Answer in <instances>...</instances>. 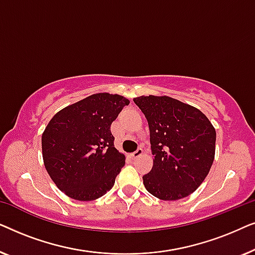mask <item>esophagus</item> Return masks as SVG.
<instances>
[{
    "label": "esophagus",
    "mask_w": 255,
    "mask_h": 255,
    "mask_svg": "<svg viewBox=\"0 0 255 255\" xmlns=\"http://www.w3.org/2000/svg\"><path fill=\"white\" fill-rule=\"evenodd\" d=\"M142 155H144V151H142V148H138L137 151L133 152V153H132V154H131V156H132V158H133V159L140 158V156H142Z\"/></svg>",
    "instance_id": "obj_1"
}]
</instances>
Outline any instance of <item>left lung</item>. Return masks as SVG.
Masks as SVG:
<instances>
[{
  "instance_id": "obj_1",
  "label": "left lung",
  "mask_w": 255,
  "mask_h": 255,
  "mask_svg": "<svg viewBox=\"0 0 255 255\" xmlns=\"http://www.w3.org/2000/svg\"><path fill=\"white\" fill-rule=\"evenodd\" d=\"M133 101L149 128L153 167L142 176L146 190L162 201L189 196L214 162V125L200 109L173 97L142 95Z\"/></svg>"
}]
</instances>
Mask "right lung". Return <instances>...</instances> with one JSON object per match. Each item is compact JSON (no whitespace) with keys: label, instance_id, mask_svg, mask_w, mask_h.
<instances>
[{"label":"right lung","instance_id":"1","mask_svg":"<svg viewBox=\"0 0 255 255\" xmlns=\"http://www.w3.org/2000/svg\"><path fill=\"white\" fill-rule=\"evenodd\" d=\"M130 103L118 94H93L58 111L41 134L45 168L62 193L94 201L114 187L125 155L110 127Z\"/></svg>","mask_w":255,"mask_h":255}]
</instances>
